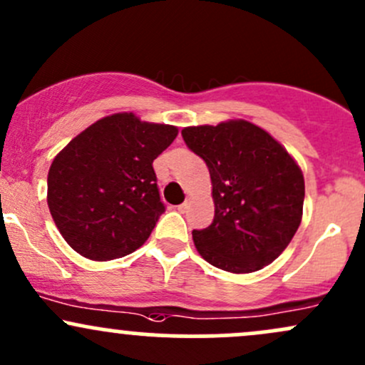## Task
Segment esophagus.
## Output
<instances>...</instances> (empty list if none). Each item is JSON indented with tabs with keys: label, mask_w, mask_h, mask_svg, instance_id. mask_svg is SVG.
Segmentation results:
<instances>
[{
	"label": "esophagus",
	"mask_w": 365,
	"mask_h": 365,
	"mask_svg": "<svg viewBox=\"0 0 365 365\" xmlns=\"http://www.w3.org/2000/svg\"><path fill=\"white\" fill-rule=\"evenodd\" d=\"M187 207H190V202H187V200H186V202L181 203V205L178 207V210H179V212H181V214H184V212H186V210H187Z\"/></svg>",
	"instance_id": "34e87169"
}]
</instances>
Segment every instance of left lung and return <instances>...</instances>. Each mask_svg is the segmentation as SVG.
<instances>
[{"label": "left lung", "mask_w": 365, "mask_h": 365, "mask_svg": "<svg viewBox=\"0 0 365 365\" xmlns=\"http://www.w3.org/2000/svg\"><path fill=\"white\" fill-rule=\"evenodd\" d=\"M181 134L212 182V225L193 230L200 256L230 273H252L275 261L303 219L304 178L291 153L242 118Z\"/></svg>", "instance_id": "1"}]
</instances>
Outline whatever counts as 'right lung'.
I'll use <instances>...</instances> for the list:
<instances>
[{
	"label": "right lung",
	"mask_w": 365,
	"mask_h": 365,
	"mask_svg": "<svg viewBox=\"0 0 365 365\" xmlns=\"http://www.w3.org/2000/svg\"><path fill=\"white\" fill-rule=\"evenodd\" d=\"M179 130L134 113L97 120L57 153L48 170L50 214L62 238L87 259L109 261L150 238L160 214L153 160Z\"/></svg>",
	"instance_id": "right-lung-1"
}]
</instances>
